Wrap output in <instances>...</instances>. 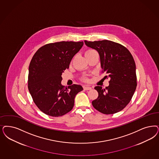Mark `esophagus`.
I'll list each match as a JSON object with an SVG mask.
<instances>
[{"label":"esophagus","mask_w":159,"mask_h":159,"mask_svg":"<svg viewBox=\"0 0 159 159\" xmlns=\"http://www.w3.org/2000/svg\"><path fill=\"white\" fill-rule=\"evenodd\" d=\"M83 89H84V90H91L92 88H91V87H89V86H84Z\"/></svg>","instance_id":"1"}]
</instances>
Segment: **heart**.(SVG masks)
Returning a JSON list of instances; mask_svg holds the SVG:
<instances>
[{
  "label": "heart",
  "instance_id": "1",
  "mask_svg": "<svg viewBox=\"0 0 159 159\" xmlns=\"http://www.w3.org/2000/svg\"><path fill=\"white\" fill-rule=\"evenodd\" d=\"M96 52V51H95V50H87V51H86V55H89V54H91V53H93V52Z\"/></svg>",
  "mask_w": 159,
  "mask_h": 159
}]
</instances>
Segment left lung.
<instances>
[{
    "mask_svg": "<svg viewBox=\"0 0 159 159\" xmlns=\"http://www.w3.org/2000/svg\"><path fill=\"white\" fill-rule=\"evenodd\" d=\"M90 48L97 50L103 71L109 78L106 89L96 86L98 98L92 102L100 112L110 115L123 109L130 102L137 86L136 64L130 52L125 47L114 42L104 40L94 42L84 40Z\"/></svg>",
    "mask_w": 159,
    "mask_h": 159,
    "instance_id": "obj_1",
    "label": "left lung"
}]
</instances>
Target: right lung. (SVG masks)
<instances>
[{
    "mask_svg": "<svg viewBox=\"0 0 159 159\" xmlns=\"http://www.w3.org/2000/svg\"><path fill=\"white\" fill-rule=\"evenodd\" d=\"M83 45V42L48 44L33 56L29 67L28 89L34 103L46 115H65L73 109L76 95L83 90L79 84L66 88L61 83L62 73Z\"/></svg>",
    "mask_w": 159,
    "mask_h": 159,
    "instance_id": "right-lung-1",
    "label": "right lung"
}]
</instances>
